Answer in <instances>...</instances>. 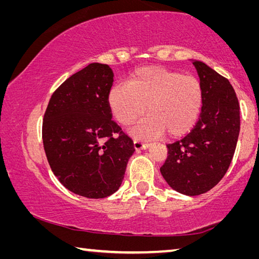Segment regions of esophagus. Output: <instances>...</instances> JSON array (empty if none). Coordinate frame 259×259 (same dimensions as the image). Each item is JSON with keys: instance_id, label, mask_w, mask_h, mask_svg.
Here are the masks:
<instances>
[{"instance_id": "esophagus-1", "label": "esophagus", "mask_w": 259, "mask_h": 259, "mask_svg": "<svg viewBox=\"0 0 259 259\" xmlns=\"http://www.w3.org/2000/svg\"><path fill=\"white\" fill-rule=\"evenodd\" d=\"M134 146H135L136 150H146V148L148 147V144L140 142V140H138V139H135L134 140Z\"/></svg>"}]
</instances>
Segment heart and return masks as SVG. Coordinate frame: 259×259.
Listing matches in <instances>:
<instances>
[{
  "label": "heart",
  "instance_id": "b5f03b06",
  "mask_svg": "<svg viewBox=\"0 0 259 259\" xmlns=\"http://www.w3.org/2000/svg\"><path fill=\"white\" fill-rule=\"evenodd\" d=\"M203 89L198 77L162 66L140 67L128 83L112 87L108 106L122 126L148 115L134 129L138 137L154 138L164 133L171 138L190 131L202 109Z\"/></svg>",
  "mask_w": 259,
  "mask_h": 259
}]
</instances>
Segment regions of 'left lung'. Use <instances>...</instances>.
I'll return each instance as SVG.
<instances>
[{"mask_svg":"<svg viewBox=\"0 0 259 259\" xmlns=\"http://www.w3.org/2000/svg\"><path fill=\"white\" fill-rule=\"evenodd\" d=\"M203 89L199 121L185 137L166 145L160 168L174 190L186 195L208 192L225 176L240 133V105L233 87L202 61H193Z\"/></svg>","mask_w":259,"mask_h":259,"instance_id":"1","label":"left lung"}]
</instances>
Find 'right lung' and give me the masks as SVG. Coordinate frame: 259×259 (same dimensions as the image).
I'll return each mask as SVG.
<instances>
[{
    "label": "right lung",
    "mask_w": 259,
    "mask_h": 259,
    "mask_svg": "<svg viewBox=\"0 0 259 259\" xmlns=\"http://www.w3.org/2000/svg\"><path fill=\"white\" fill-rule=\"evenodd\" d=\"M108 65L94 63L73 74L52 94L42 139L52 172L63 185L88 199H103L121 186L134 142L112 120Z\"/></svg>",
    "instance_id": "obj_1"
}]
</instances>
